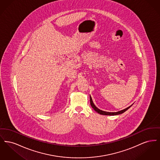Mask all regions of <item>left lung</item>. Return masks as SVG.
Wrapping results in <instances>:
<instances>
[{
  "instance_id": "obj_1",
  "label": "left lung",
  "mask_w": 160,
  "mask_h": 160,
  "mask_svg": "<svg viewBox=\"0 0 160 160\" xmlns=\"http://www.w3.org/2000/svg\"><path fill=\"white\" fill-rule=\"evenodd\" d=\"M90 102H91V105L92 107V108L94 109V110H95L97 113H98L100 114H102V115H108V116H114V115H118V114H122L123 113H124L125 111H127L128 109H129V108L132 106V104H132L131 106H130L128 107H127V108H125V109H123V110H121V111L117 112H105V111H102V110H100L98 108H97V107L95 106V105L94 104V103H93V101H92V97L91 95H90Z\"/></svg>"
}]
</instances>
